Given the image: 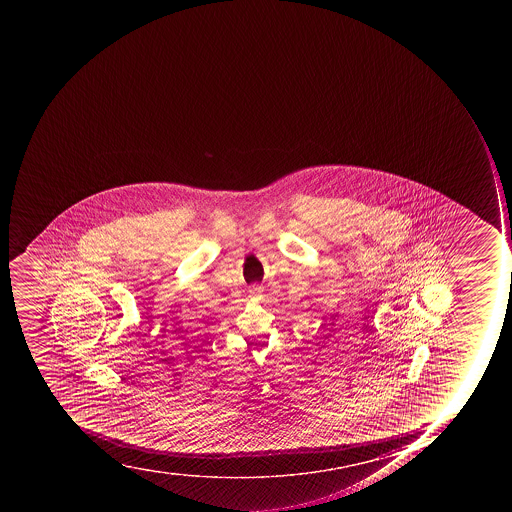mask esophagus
Here are the masks:
<instances>
[{
	"mask_svg": "<svg viewBox=\"0 0 512 512\" xmlns=\"http://www.w3.org/2000/svg\"><path fill=\"white\" fill-rule=\"evenodd\" d=\"M262 291H264V288L259 285H253L250 288V291H248V294H250V298L258 299L261 298Z\"/></svg>",
	"mask_w": 512,
	"mask_h": 512,
	"instance_id": "34e87169",
	"label": "esophagus"
}]
</instances>
